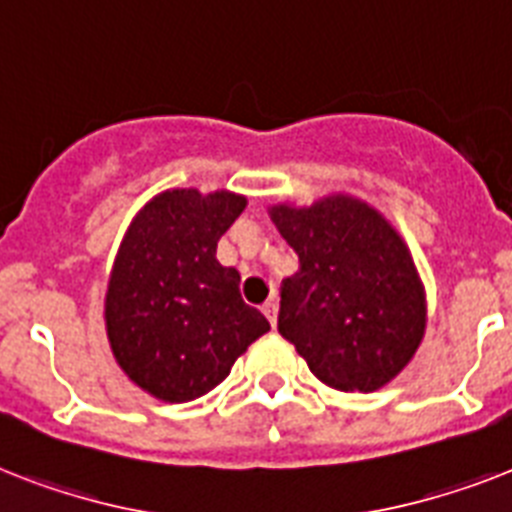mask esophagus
Returning a JSON list of instances; mask_svg holds the SVG:
<instances>
[{
    "label": "esophagus",
    "instance_id": "1",
    "mask_svg": "<svg viewBox=\"0 0 512 512\" xmlns=\"http://www.w3.org/2000/svg\"><path fill=\"white\" fill-rule=\"evenodd\" d=\"M263 313H265V318L270 321V326H276V321H278V302H276V299H268V302H265Z\"/></svg>",
    "mask_w": 512,
    "mask_h": 512
}]
</instances>
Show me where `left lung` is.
Here are the masks:
<instances>
[{
	"label": "left lung",
	"mask_w": 512,
	"mask_h": 512,
	"mask_svg": "<svg viewBox=\"0 0 512 512\" xmlns=\"http://www.w3.org/2000/svg\"><path fill=\"white\" fill-rule=\"evenodd\" d=\"M268 215L299 255L281 286L278 334L339 392H376L400 376L426 334V289L397 228L350 194Z\"/></svg>",
	"instance_id": "1"
}]
</instances>
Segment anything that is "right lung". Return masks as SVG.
Masks as SVG:
<instances>
[{
  "label": "right lung",
  "instance_id": "add662e5",
  "mask_svg": "<svg viewBox=\"0 0 512 512\" xmlns=\"http://www.w3.org/2000/svg\"><path fill=\"white\" fill-rule=\"evenodd\" d=\"M247 197L168 189L131 220L105 294V328L120 371L162 402H191L231 373L236 357L270 331L244 305L239 270L215 249Z\"/></svg>",
  "mask_w": 512,
  "mask_h": 512
}]
</instances>
